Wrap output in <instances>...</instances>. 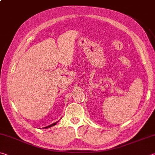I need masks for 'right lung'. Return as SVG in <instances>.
Returning a JSON list of instances; mask_svg holds the SVG:
<instances>
[{
  "instance_id": "right-lung-1",
  "label": "right lung",
  "mask_w": 155,
  "mask_h": 155,
  "mask_svg": "<svg viewBox=\"0 0 155 155\" xmlns=\"http://www.w3.org/2000/svg\"><path fill=\"white\" fill-rule=\"evenodd\" d=\"M56 124H57V122H55V123H53V124H51V125H49V126H48V127H45V128H49V127H52V126L55 125Z\"/></svg>"
}]
</instances>
